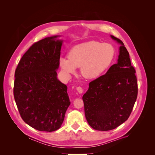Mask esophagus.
<instances>
[{
	"mask_svg": "<svg viewBox=\"0 0 155 155\" xmlns=\"http://www.w3.org/2000/svg\"><path fill=\"white\" fill-rule=\"evenodd\" d=\"M76 90H77V91H78L79 94H81V93L83 92V88L81 87H78L76 88Z\"/></svg>",
	"mask_w": 155,
	"mask_h": 155,
	"instance_id": "esophagus-1",
	"label": "esophagus"
}]
</instances>
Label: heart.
Wrapping results in <instances>:
<instances>
[{"label": "heart", "instance_id": "b5f03b06", "mask_svg": "<svg viewBox=\"0 0 155 155\" xmlns=\"http://www.w3.org/2000/svg\"><path fill=\"white\" fill-rule=\"evenodd\" d=\"M115 55L114 48L109 43L91 41L78 45L70 50L68 57L59 60L60 67L67 75L80 67L82 76L87 79H96L109 68Z\"/></svg>", "mask_w": 155, "mask_h": 155}]
</instances>
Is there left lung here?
I'll use <instances>...</instances> for the list:
<instances>
[{
  "instance_id": "8db88e82",
  "label": "left lung",
  "mask_w": 155,
  "mask_h": 155,
  "mask_svg": "<svg viewBox=\"0 0 155 155\" xmlns=\"http://www.w3.org/2000/svg\"><path fill=\"white\" fill-rule=\"evenodd\" d=\"M120 45L118 63L107 73L89 83L83 96L85 114L94 129H114L129 118L138 95L135 69L129 54L120 39L110 35Z\"/></svg>"
}]
</instances>
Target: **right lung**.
<instances>
[{
    "instance_id": "right-lung-1",
    "label": "right lung",
    "mask_w": 155,
    "mask_h": 155,
    "mask_svg": "<svg viewBox=\"0 0 155 155\" xmlns=\"http://www.w3.org/2000/svg\"><path fill=\"white\" fill-rule=\"evenodd\" d=\"M59 35L35 43L15 72L13 95L22 119L40 131L60 128L70 105L67 87L57 78L62 40Z\"/></svg>"
}]
</instances>
